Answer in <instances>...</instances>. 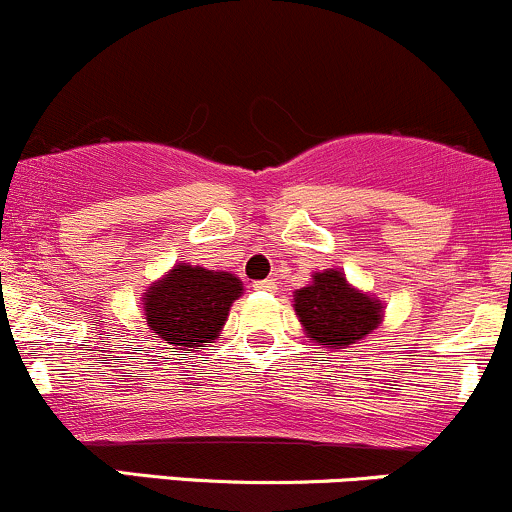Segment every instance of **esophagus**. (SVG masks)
Returning a JSON list of instances; mask_svg holds the SVG:
<instances>
[{
	"label": "esophagus",
	"instance_id": "34e87169",
	"mask_svg": "<svg viewBox=\"0 0 512 512\" xmlns=\"http://www.w3.org/2000/svg\"><path fill=\"white\" fill-rule=\"evenodd\" d=\"M257 291H274L277 289V282L274 279H265V282H255Z\"/></svg>",
	"mask_w": 512,
	"mask_h": 512
}]
</instances>
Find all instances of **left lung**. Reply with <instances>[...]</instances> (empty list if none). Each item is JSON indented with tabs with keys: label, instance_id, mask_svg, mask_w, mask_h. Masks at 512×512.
Wrapping results in <instances>:
<instances>
[{
	"label": "left lung",
	"instance_id": "left-lung-1",
	"mask_svg": "<svg viewBox=\"0 0 512 512\" xmlns=\"http://www.w3.org/2000/svg\"><path fill=\"white\" fill-rule=\"evenodd\" d=\"M294 311L306 338L333 352L357 345L384 323L379 296L352 286L338 267L313 272L311 282L294 291Z\"/></svg>",
	"mask_w": 512,
	"mask_h": 512
}]
</instances>
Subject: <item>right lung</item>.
Instances as JSON below:
<instances>
[{"mask_svg": "<svg viewBox=\"0 0 512 512\" xmlns=\"http://www.w3.org/2000/svg\"><path fill=\"white\" fill-rule=\"evenodd\" d=\"M243 282L223 269L177 262L143 291V318L165 350H204L218 340L228 311L243 296Z\"/></svg>", "mask_w": 512, "mask_h": 512, "instance_id": "obj_1", "label": "right lung"}]
</instances>
